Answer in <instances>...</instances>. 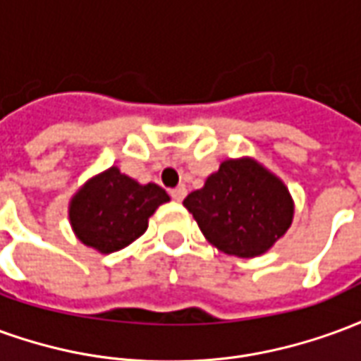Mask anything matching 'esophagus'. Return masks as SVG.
I'll return each instance as SVG.
<instances>
[{
	"label": "esophagus",
	"mask_w": 361,
	"mask_h": 361,
	"mask_svg": "<svg viewBox=\"0 0 361 361\" xmlns=\"http://www.w3.org/2000/svg\"><path fill=\"white\" fill-rule=\"evenodd\" d=\"M170 195H172L173 201H183L185 195H188V189L183 188V185H180V188L172 189V191H170Z\"/></svg>",
	"instance_id": "34e87169"
}]
</instances>
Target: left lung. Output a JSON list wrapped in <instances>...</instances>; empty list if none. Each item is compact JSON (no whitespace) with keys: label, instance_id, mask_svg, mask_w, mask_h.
<instances>
[{"label":"left lung","instance_id":"left-lung-1","mask_svg":"<svg viewBox=\"0 0 361 361\" xmlns=\"http://www.w3.org/2000/svg\"><path fill=\"white\" fill-rule=\"evenodd\" d=\"M183 207L216 250L245 259L267 253L294 219L286 185L253 158L224 160Z\"/></svg>","mask_w":361,"mask_h":361}]
</instances>
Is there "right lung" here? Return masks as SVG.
<instances>
[{
  "mask_svg": "<svg viewBox=\"0 0 361 361\" xmlns=\"http://www.w3.org/2000/svg\"><path fill=\"white\" fill-rule=\"evenodd\" d=\"M168 201L170 195L160 185H141L111 166L75 193L69 203V222L85 245L114 253L145 234L150 216Z\"/></svg>",
  "mask_w": 361,
  "mask_h": 361,
  "instance_id": "right-lung-1",
  "label": "right lung"
}]
</instances>
